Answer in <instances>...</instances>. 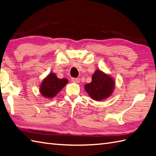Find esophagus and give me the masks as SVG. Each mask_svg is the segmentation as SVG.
<instances>
[{
    "mask_svg": "<svg viewBox=\"0 0 156 156\" xmlns=\"http://www.w3.org/2000/svg\"><path fill=\"white\" fill-rule=\"evenodd\" d=\"M71 80L73 82L76 83H78L79 82V79H78V78H72Z\"/></svg>",
    "mask_w": 156,
    "mask_h": 156,
    "instance_id": "esophagus-1",
    "label": "esophagus"
}]
</instances>
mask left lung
I'll list each match as a JSON object with an SVG mask.
<instances>
[{"instance_id":"1","label":"left lung","mask_w":156,"mask_h":156,"mask_svg":"<svg viewBox=\"0 0 156 156\" xmlns=\"http://www.w3.org/2000/svg\"><path fill=\"white\" fill-rule=\"evenodd\" d=\"M115 81L109 75L100 70H96L92 75V81L85 85V89L95 101H101L112 95Z\"/></svg>"}]
</instances>
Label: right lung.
I'll list each match as a JSON object with an SVG mask.
<instances>
[{"instance_id":"obj_1","label":"right lung","mask_w":156,"mask_h":156,"mask_svg":"<svg viewBox=\"0 0 156 156\" xmlns=\"http://www.w3.org/2000/svg\"><path fill=\"white\" fill-rule=\"evenodd\" d=\"M67 79H58L52 73L41 83L40 92L44 98H53L67 83Z\"/></svg>"}]
</instances>
